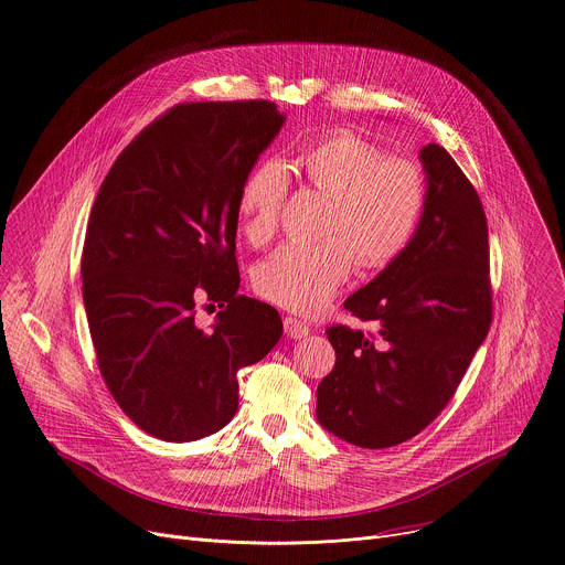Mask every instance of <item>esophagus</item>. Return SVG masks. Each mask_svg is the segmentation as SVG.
Masks as SVG:
<instances>
[{
  "instance_id": "1",
  "label": "esophagus",
  "mask_w": 565,
  "mask_h": 565,
  "mask_svg": "<svg viewBox=\"0 0 565 565\" xmlns=\"http://www.w3.org/2000/svg\"><path fill=\"white\" fill-rule=\"evenodd\" d=\"M284 330L290 339H303L310 332V326L299 321L297 317H284Z\"/></svg>"
}]
</instances>
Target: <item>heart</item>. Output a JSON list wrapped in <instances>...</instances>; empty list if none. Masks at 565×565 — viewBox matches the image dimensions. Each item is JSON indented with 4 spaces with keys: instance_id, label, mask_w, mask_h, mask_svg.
Returning <instances> with one entry per match:
<instances>
[{
    "instance_id": "b5f03b06",
    "label": "heart",
    "mask_w": 565,
    "mask_h": 565,
    "mask_svg": "<svg viewBox=\"0 0 565 565\" xmlns=\"http://www.w3.org/2000/svg\"><path fill=\"white\" fill-rule=\"evenodd\" d=\"M306 179L330 206L321 242H288L266 257L253 275L255 290L288 310H323L348 279L354 255L359 266L380 268L393 262L413 239L424 204L422 170L384 152L352 132L317 141L301 157ZM290 177L281 161L257 163L242 181L237 211L244 235L262 246L279 228Z\"/></svg>"
}]
</instances>
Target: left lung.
<instances>
[{"mask_svg": "<svg viewBox=\"0 0 565 565\" xmlns=\"http://www.w3.org/2000/svg\"><path fill=\"white\" fill-rule=\"evenodd\" d=\"M419 159L428 188L413 239L343 301L377 332L326 330L337 361L317 388V419L370 450L413 439L446 408L492 321L481 200L444 146Z\"/></svg>", "mask_w": 565, "mask_h": 565, "instance_id": "obj_1", "label": "left lung"}]
</instances>
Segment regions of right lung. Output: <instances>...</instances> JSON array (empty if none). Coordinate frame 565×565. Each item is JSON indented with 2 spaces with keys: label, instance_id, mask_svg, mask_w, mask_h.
Wrapping results in <instances>:
<instances>
[{
  "label": "right lung",
  "instance_id": "add662e5",
  "mask_svg": "<svg viewBox=\"0 0 565 565\" xmlns=\"http://www.w3.org/2000/svg\"><path fill=\"white\" fill-rule=\"evenodd\" d=\"M286 117L273 102L179 104L115 159L90 211L82 295L102 377L132 424L195 441L237 413V372L279 341L239 295L237 195ZM221 306L211 331L194 303Z\"/></svg>",
  "mask_w": 565,
  "mask_h": 565
}]
</instances>
